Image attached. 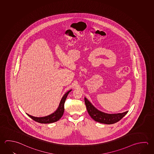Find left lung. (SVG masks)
<instances>
[{"label": "left lung", "mask_w": 154, "mask_h": 154, "mask_svg": "<svg viewBox=\"0 0 154 154\" xmlns=\"http://www.w3.org/2000/svg\"><path fill=\"white\" fill-rule=\"evenodd\" d=\"M84 100L89 115L95 121L103 124H111L115 123L121 120L128 112V111H127L122 113H105L95 108L86 97H84Z\"/></svg>", "instance_id": "obj_1"}]
</instances>
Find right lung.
Returning <instances> with one entry per match:
<instances>
[{"mask_svg":"<svg viewBox=\"0 0 154 154\" xmlns=\"http://www.w3.org/2000/svg\"><path fill=\"white\" fill-rule=\"evenodd\" d=\"M72 90L71 89L66 92L64 96H63L62 99L60 100V104L57 110L54 112L53 113H51L48 116H43V117H35V116H31L28 113H26L28 116L30 117L31 119H32L35 122H37L40 123H44V124H47V123H51L55 122H57L60 120V119L62 117L63 115L64 112V103L66 97L68 96V94L69 92Z\"/></svg>","mask_w":154,"mask_h":154,"instance_id":"add662e5","label":"right lung"}]
</instances>
